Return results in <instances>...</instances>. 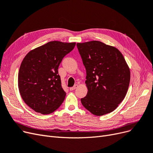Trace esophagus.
<instances>
[{"label": "esophagus", "mask_w": 153, "mask_h": 153, "mask_svg": "<svg viewBox=\"0 0 153 153\" xmlns=\"http://www.w3.org/2000/svg\"><path fill=\"white\" fill-rule=\"evenodd\" d=\"M77 86H78V85H75L73 87H71V88H70V90H71V91H73V90H76V88H77Z\"/></svg>", "instance_id": "34e87169"}]
</instances>
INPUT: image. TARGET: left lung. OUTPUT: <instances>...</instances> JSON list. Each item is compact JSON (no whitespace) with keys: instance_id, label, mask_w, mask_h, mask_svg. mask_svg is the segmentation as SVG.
<instances>
[{"instance_id":"1","label":"left lung","mask_w":153,"mask_h":153,"mask_svg":"<svg viewBox=\"0 0 153 153\" xmlns=\"http://www.w3.org/2000/svg\"><path fill=\"white\" fill-rule=\"evenodd\" d=\"M86 71L88 93L82 105L96 116L114 111L128 89L130 71L121 53L100 41L77 43Z\"/></svg>"}]
</instances>
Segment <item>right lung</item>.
I'll return each instance as SVG.
<instances>
[{
    "label": "right lung",
    "mask_w": 153,
    "mask_h": 153,
    "mask_svg": "<svg viewBox=\"0 0 153 153\" xmlns=\"http://www.w3.org/2000/svg\"><path fill=\"white\" fill-rule=\"evenodd\" d=\"M76 42L51 41L30 51L23 60L18 73V88L26 104L37 112L49 114L63 102L58 67Z\"/></svg>",
    "instance_id": "1"
}]
</instances>
